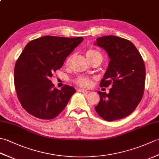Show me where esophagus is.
Wrapping results in <instances>:
<instances>
[{"instance_id": "obj_1", "label": "esophagus", "mask_w": 159, "mask_h": 159, "mask_svg": "<svg viewBox=\"0 0 159 159\" xmlns=\"http://www.w3.org/2000/svg\"><path fill=\"white\" fill-rule=\"evenodd\" d=\"M79 92H83V93H88V92H89V91H88V90H85V89H82V88H80V89H79Z\"/></svg>"}]
</instances>
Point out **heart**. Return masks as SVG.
<instances>
[{"label": "heart", "mask_w": 159, "mask_h": 159, "mask_svg": "<svg viewBox=\"0 0 159 159\" xmlns=\"http://www.w3.org/2000/svg\"><path fill=\"white\" fill-rule=\"evenodd\" d=\"M86 56L87 57V59L92 58V57H96V56L102 57L101 54L98 51H97V50H94V49L87 50L86 51ZM70 59H71V57H70L69 58L67 59L66 63H68L70 61ZM74 81H75V83H77L79 85L81 86V87H89L90 85V84H91L90 79L89 77H87L86 76H78L76 79H75V80H74Z\"/></svg>", "instance_id": "obj_1"}]
</instances>
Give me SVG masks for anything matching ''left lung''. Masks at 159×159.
<instances>
[{
	"instance_id": "8db88e82",
	"label": "left lung",
	"mask_w": 159,
	"mask_h": 159,
	"mask_svg": "<svg viewBox=\"0 0 159 159\" xmlns=\"http://www.w3.org/2000/svg\"><path fill=\"white\" fill-rule=\"evenodd\" d=\"M94 44L104 49L110 58L100 86H112L109 93L98 92L100 99L95 110L107 121L122 119L135 110L143 97L146 80L143 60L133 43L119 37H101Z\"/></svg>"
}]
</instances>
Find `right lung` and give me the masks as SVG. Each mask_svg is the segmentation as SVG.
Returning <instances> with one entry per match:
<instances>
[{"label": "right lung", "instance_id": "obj_1", "mask_svg": "<svg viewBox=\"0 0 159 159\" xmlns=\"http://www.w3.org/2000/svg\"><path fill=\"white\" fill-rule=\"evenodd\" d=\"M83 41L81 37L47 35L25 47L16 63L14 84L20 102L29 114L51 120L62 112L76 90L67 85L57 89L50 78Z\"/></svg>", "mask_w": 159, "mask_h": 159}]
</instances>
